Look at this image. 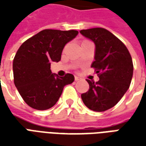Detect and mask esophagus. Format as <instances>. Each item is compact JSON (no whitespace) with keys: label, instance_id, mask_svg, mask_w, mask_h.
Listing matches in <instances>:
<instances>
[{"label":"esophagus","instance_id":"esophagus-1","mask_svg":"<svg viewBox=\"0 0 146 146\" xmlns=\"http://www.w3.org/2000/svg\"><path fill=\"white\" fill-rule=\"evenodd\" d=\"M79 80H80V77H79V76H75V80H76V81Z\"/></svg>","mask_w":146,"mask_h":146}]
</instances>
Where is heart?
Masks as SVG:
<instances>
[{
	"label": "heart",
	"mask_w": 146,
	"mask_h": 146,
	"mask_svg": "<svg viewBox=\"0 0 146 146\" xmlns=\"http://www.w3.org/2000/svg\"><path fill=\"white\" fill-rule=\"evenodd\" d=\"M88 43H90V41H88V40H83L82 41V45L83 44H88Z\"/></svg>",
	"instance_id": "obj_1"
}]
</instances>
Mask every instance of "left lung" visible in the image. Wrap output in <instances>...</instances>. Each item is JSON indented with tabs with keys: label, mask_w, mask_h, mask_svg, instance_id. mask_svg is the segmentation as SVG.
I'll use <instances>...</instances> for the list:
<instances>
[{
	"label": "left lung",
	"mask_w": 146,
	"mask_h": 146,
	"mask_svg": "<svg viewBox=\"0 0 146 146\" xmlns=\"http://www.w3.org/2000/svg\"><path fill=\"white\" fill-rule=\"evenodd\" d=\"M80 33L95 43L92 67L99 77L97 82L87 80L89 89L81 98L88 109L103 112L117 104L129 88L134 68L131 56L124 44L104 28L82 30Z\"/></svg>",
	"instance_id": "obj_1"
}]
</instances>
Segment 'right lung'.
I'll return each instance as SVG.
<instances>
[{
	"label": "right lung",
	"instance_id": "add662e5",
	"mask_svg": "<svg viewBox=\"0 0 146 146\" xmlns=\"http://www.w3.org/2000/svg\"><path fill=\"white\" fill-rule=\"evenodd\" d=\"M78 34L77 30H44L21 45L13 60L14 83L29 106L46 110L55 105L63 88L74 81L66 73H51V62H59L65 45Z\"/></svg>",
	"mask_w": 146,
	"mask_h": 146
}]
</instances>
